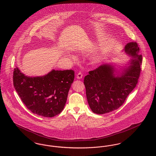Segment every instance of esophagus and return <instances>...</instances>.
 Returning a JSON list of instances; mask_svg holds the SVG:
<instances>
[{
  "instance_id": "esophagus-1",
  "label": "esophagus",
  "mask_w": 156,
  "mask_h": 156,
  "mask_svg": "<svg viewBox=\"0 0 156 156\" xmlns=\"http://www.w3.org/2000/svg\"><path fill=\"white\" fill-rule=\"evenodd\" d=\"M82 76H83V74H82V73L81 72H79L77 75H76V78H78V79H81L82 78Z\"/></svg>"
}]
</instances>
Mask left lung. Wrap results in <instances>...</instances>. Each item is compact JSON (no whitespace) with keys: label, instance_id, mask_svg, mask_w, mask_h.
Returning a JSON list of instances; mask_svg holds the SVG:
<instances>
[{"label":"left lung","instance_id":"left-lung-1","mask_svg":"<svg viewBox=\"0 0 156 156\" xmlns=\"http://www.w3.org/2000/svg\"><path fill=\"white\" fill-rule=\"evenodd\" d=\"M127 54L133 56L130 66L117 73L111 65L103 64L89 71L84 78L87 101L92 111L105 114L120 107L136 87L140 75L142 56L136 42L127 43Z\"/></svg>","mask_w":156,"mask_h":156}]
</instances>
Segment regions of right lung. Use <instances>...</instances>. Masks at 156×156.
<instances>
[{
    "instance_id": "obj_1",
    "label": "right lung",
    "mask_w": 156,
    "mask_h": 156,
    "mask_svg": "<svg viewBox=\"0 0 156 156\" xmlns=\"http://www.w3.org/2000/svg\"><path fill=\"white\" fill-rule=\"evenodd\" d=\"M74 75L73 69H53L43 76L30 77L16 67L13 75V85L29 110L38 115L51 118L63 110Z\"/></svg>"
}]
</instances>
